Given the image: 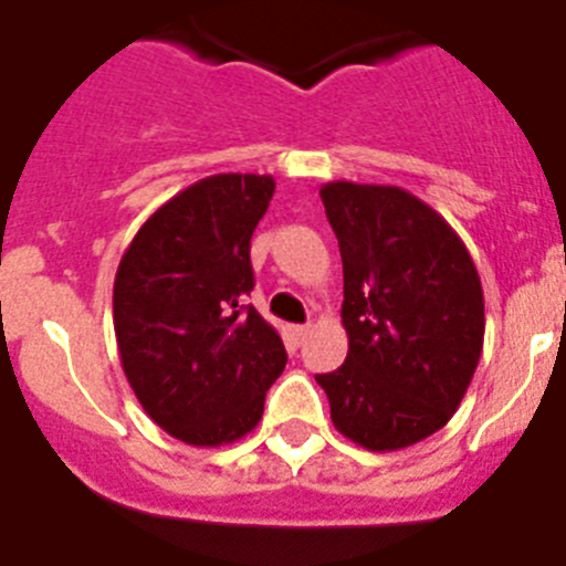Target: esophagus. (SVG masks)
Here are the masks:
<instances>
[{
	"instance_id": "34e87169",
	"label": "esophagus",
	"mask_w": 566,
	"mask_h": 566,
	"mask_svg": "<svg viewBox=\"0 0 566 566\" xmlns=\"http://www.w3.org/2000/svg\"><path fill=\"white\" fill-rule=\"evenodd\" d=\"M290 333H293L295 344H304V340H307V335L313 333V327H310V324H298V327H293Z\"/></svg>"
}]
</instances>
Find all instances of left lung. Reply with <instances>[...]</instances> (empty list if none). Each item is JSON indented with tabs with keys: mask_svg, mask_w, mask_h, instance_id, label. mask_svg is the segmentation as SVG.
Segmentation results:
<instances>
[{
	"mask_svg": "<svg viewBox=\"0 0 566 566\" xmlns=\"http://www.w3.org/2000/svg\"><path fill=\"white\" fill-rule=\"evenodd\" d=\"M321 202L344 262L349 353L315 380L340 434L369 451L409 448L454 417L480 364V273L454 228L403 188L338 180Z\"/></svg>",
	"mask_w": 566,
	"mask_h": 566,
	"instance_id": "obj_1",
	"label": "left lung"
}]
</instances>
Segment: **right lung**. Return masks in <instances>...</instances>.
<instances>
[{"label": "right lung", "mask_w": 566, "mask_h": 566, "mask_svg": "<svg viewBox=\"0 0 566 566\" xmlns=\"http://www.w3.org/2000/svg\"><path fill=\"white\" fill-rule=\"evenodd\" d=\"M276 182L213 175L157 208L118 264L112 315L120 366L146 415L188 446L256 429L287 353L245 304L251 237Z\"/></svg>", "instance_id": "1"}]
</instances>
